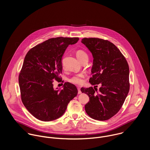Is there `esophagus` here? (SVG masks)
Here are the masks:
<instances>
[{"instance_id":"34e87169","label":"esophagus","mask_w":150,"mask_h":150,"mask_svg":"<svg viewBox=\"0 0 150 150\" xmlns=\"http://www.w3.org/2000/svg\"><path fill=\"white\" fill-rule=\"evenodd\" d=\"M77 89H78V93H79V94H80V93H81V89H80V88L79 87H78V88H77Z\"/></svg>"}]
</instances>
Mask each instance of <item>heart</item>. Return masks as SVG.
Segmentation results:
<instances>
[{
	"label": "heart",
	"mask_w": 150,
	"mask_h": 150,
	"mask_svg": "<svg viewBox=\"0 0 150 150\" xmlns=\"http://www.w3.org/2000/svg\"><path fill=\"white\" fill-rule=\"evenodd\" d=\"M76 56L79 61L81 62L84 59L86 58L88 59V56L85 51L83 50H78L76 52ZM85 80V75L83 73L77 74L74 75L69 79L70 83L76 84V85H81L84 83Z\"/></svg>",
	"instance_id": "heart-1"
}]
</instances>
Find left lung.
<instances>
[{
	"mask_svg": "<svg viewBox=\"0 0 150 150\" xmlns=\"http://www.w3.org/2000/svg\"><path fill=\"white\" fill-rule=\"evenodd\" d=\"M82 43L92 52L93 61L92 77L89 83L98 87L81 88L89 101L85 105L86 114L92 118L106 121L115 115L122 106L129 88V69L120 50L107 40L83 38Z\"/></svg>",
	"mask_w": 150,
	"mask_h": 150,
	"instance_id": "1",
	"label": "left lung"
}]
</instances>
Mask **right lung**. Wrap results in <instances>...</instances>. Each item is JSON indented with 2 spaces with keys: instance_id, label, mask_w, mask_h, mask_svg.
<instances>
[{
  "instance_id": "1",
  "label": "right lung",
  "mask_w": 150,
  "mask_h": 150,
  "mask_svg": "<svg viewBox=\"0 0 150 150\" xmlns=\"http://www.w3.org/2000/svg\"><path fill=\"white\" fill-rule=\"evenodd\" d=\"M79 40V38H51L27 52L18 77L21 99L37 119L50 121L59 118L70 101L77 95L74 85L65 83L64 89L59 91L54 89L52 83L62 79L59 74L66 49Z\"/></svg>"
}]
</instances>
